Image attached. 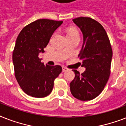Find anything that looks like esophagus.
<instances>
[{"label": "esophagus", "mask_w": 126, "mask_h": 126, "mask_svg": "<svg viewBox=\"0 0 126 126\" xmlns=\"http://www.w3.org/2000/svg\"><path fill=\"white\" fill-rule=\"evenodd\" d=\"M68 70H69V69H67V67H62V71H63V72H65V71H67Z\"/></svg>", "instance_id": "34e87169"}]
</instances>
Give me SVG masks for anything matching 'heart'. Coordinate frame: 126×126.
Instances as JSON below:
<instances>
[{
	"instance_id": "b5f03b06",
	"label": "heart",
	"mask_w": 126,
	"mask_h": 126,
	"mask_svg": "<svg viewBox=\"0 0 126 126\" xmlns=\"http://www.w3.org/2000/svg\"><path fill=\"white\" fill-rule=\"evenodd\" d=\"M73 35H77V36H79V31H78L77 29H71V30L69 31V32H68V36H73Z\"/></svg>"
}]
</instances>
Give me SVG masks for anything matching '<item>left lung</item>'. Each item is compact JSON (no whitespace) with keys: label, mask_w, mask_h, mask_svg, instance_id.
Wrapping results in <instances>:
<instances>
[{"label":"left lung","mask_w":126,"mask_h":126,"mask_svg":"<svg viewBox=\"0 0 126 126\" xmlns=\"http://www.w3.org/2000/svg\"><path fill=\"white\" fill-rule=\"evenodd\" d=\"M73 21L83 34L84 42L79 57L86 71L80 74L73 70L75 77L70 84V90L75 98L90 101L101 93L109 80L112 50L105 29L98 21L87 17Z\"/></svg>","instance_id":"8db88e82"}]
</instances>
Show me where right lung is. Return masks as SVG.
I'll use <instances>...</instances> for the list:
<instances>
[{
    "label": "right lung",
    "mask_w": 126,
    "mask_h": 126,
    "mask_svg": "<svg viewBox=\"0 0 126 126\" xmlns=\"http://www.w3.org/2000/svg\"><path fill=\"white\" fill-rule=\"evenodd\" d=\"M62 21L40 19L25 26L17 38L12 60L15 77L23 92L33 97L48 95L62 71L60 65H44L38 57Z\"/></svg>",
    "instance_id": "right-lung-1"
}]
</instances>
